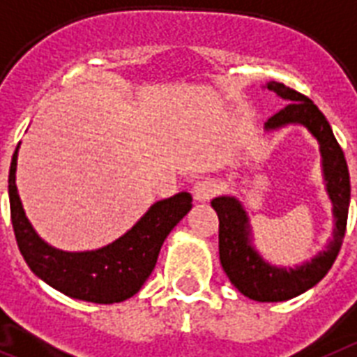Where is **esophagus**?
Returning <instances> with one entry per match:
<instances>
[{
    "label": "esophagus",
    "mask_w": 357,
    "mask_h": 357,
    "mask_svg": "<svg viewBox=\"0 0 357 357\" xmlns=\"http://www.w3.org/2000/svg\"><path fill=\"white\" fill-rule=\"evenodd\" d=\"M220 185L214 179H202L196 181L192 187V196L196 202H208L214 194H218Z\"/></svg>",
    "instance_id": "obj_1"
}]
</instances>
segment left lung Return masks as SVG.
<instances>
[{
	"instance_id": "obj_1",
	"label": "left lung",
	"mask_w": 357,
	"mask_h": 357,
	"mask_svg": "<svg viewBox=\"0 0 357 357\" xmlns=\"http://www.w3.org/2000/svg\"><path fill=\"white\" fill-rule=\"evenodd\" d=\"M268 89L275 91L288 104L268 119L266 132H275L289 124H301L319 143L321 167L326 194L332 202L334 234L326 249L314 259L295 268H280L264 260L259 249L253 245V233L248 211L234 196H218L211 202L218 214L220 262L231 284L240 294L259 303H280L294 299L314 288L332 268L344 238L350 205V176L344 153L335 141L334 132L321 109L308 97L286 88L280 82H268Z\"/></svg>"
}]
</instances>
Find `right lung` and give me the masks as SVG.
Here are the masks:
<instances>
[{"mask_svg": "<svg viewBox=\"0 0 357 357\" xmlns=\"http://www.w3.org/2000/svg\"><path fill=\"white\" fill-rule=\"evenodd\" d=\"M18 150L20 144L8 170V202L20 253L31 271L71 299L113 304L137 294L155 268L165 238L192 208V196L178 192L155 202L130 231L104 248L62 251L43 242L25 216L16 187Z\"/></svg>", "mask_w": 357, "mask_h": 357, "instance_id": "1", "label": "right lung"}]
</instances>
